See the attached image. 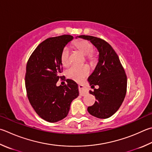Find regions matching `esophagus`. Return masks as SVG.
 <instances>
[{"instance_id": "obj_1", "label": "esophagus", "mask_w": 152, "mask_h": 152, "mask_svg": "<svg viewBox=\"0 0 152 152\" xmlns=\"http://www.w3.org/2000/svg\"><path fill=\"white\" fill-rule=\"evenodd\" d=\"M78 88H79L80 94L81 96H84L86 94H88V90H87V88H86L84 85L79 84Z\"/></svg>"}]
</instances>
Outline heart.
Segmentation results:
<instances>
[{
  "label": "heart",
  "mask_w": 152,
  "mask_h": 152,
  "mask_svg": "<svg viewBox=\"0 0 152 152\" xmlns=\"http://www.w3.org/2000/svg\"><path fill=\"white\" fill-rule=\"evenodd\" d=\"M75 46L79 50L86 56L88 60H92L94 55L93 46L86 40H80L75 42ZM70 48L68 46H65L63 48L60 60L62 64L64 66H67L70 63ZM90 68L86 65H72L66 70V76L68 78L73 80L76 82H81L84 80L86 76L89 74Z\"/></svg>",
  "instance_id": "b5f03b06"
}]
</instances>
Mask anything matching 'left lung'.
Here are the masks:
<instances>
[{"label":"left lung","mask_w":152,"mask_h":152,"mask_svg":"<svg viewBox=\"0 0 152 152\" xmlns=\"http://www.w3.org/2000/svg\"><path fill=\"white\" fill-rule=\"evenodd\" d=\"M78 37L90 40L99 52L98 64L88 79L91 88L98 85L99 88L90 90L96 101L88 107V112L96 118H108L118 111L125 98V70L114 50L106 41L92 36L80 35Z\"/></svg>","instance_id":"1"}]
</instances>
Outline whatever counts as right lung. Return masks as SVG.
Here are the masks:
<instances>
[{"label": "right lung", "instance_id": "right-lung-1", "mask_svg": "<svg viewBox=\"0 0 152 152\" xmlns=\"http://www.w3.org/2000/svg\"><path fill=\"white\" fill-rule=\"evenodd\" d=\"M73 38L68 34L47 38L36 48L27 62V96L37 114L48 122L66 117L71 102L79 96L78 86L72 80L64 86H56L62 77V51Z\"/></svg>", "mask_w": 152, "mask_h": 152}]
</instances>
